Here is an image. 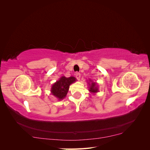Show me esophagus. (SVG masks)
Segmentation results:
<instances>
[{"label":"esophagus","instance_id":"1","mask_svg":"<svg viewBox=\"0 0 150 150\" xmlns=\"http://www.w3.org/2000/svg\"><path fill=\"white\" fill-rule=\"evenodd\" d=\"M75 76L76 77V78L78 79V80H80V79H81V74H80V73H79V72H76V73L75 74Z\"/></svg>","mask_w":150,"mask_h":150}]
</instances>
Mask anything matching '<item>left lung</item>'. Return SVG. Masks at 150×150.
<instances>
[{
    "label": "left lung",
    "mask_w": 150,
    "mask_h": 150,
    "mask_svg": "<svg viewBox=\"0 0 150 150\" xmlns=\"http://www.w3.org/2000/svg\"><path fill=\"white\" fill-rule=\"evenodd\" d=\"M88 84L89 85V91L91 94H95L99 92V87L97 83L94 82L91 79H89V82L88 83Z\"/></svg>",
    "instance_id": "8db88e82"
}]
</instances>
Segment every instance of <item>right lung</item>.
Segmentation results:
<instances>
[{
	"label": "right lung",
	"mask_w": 150,
	"mask_h": 150,
	"mask_svg": "<svg viewBox=\"0 0 150 150\" xmlns=\"http://www.w3.org/2000/svg\"><path fill=\"white\" fill-rule=\"evenodd\" d=\"M76 81V78L73 76H71L69 78L61 76L59 79L52 85L51 93L59 101L62 100L66 96L69 89V86Z\"/></svg>",
	"instance_id": "obj_1"
}]
</instances>
